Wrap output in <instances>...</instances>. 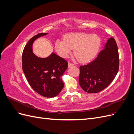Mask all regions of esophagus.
Segmentation results:
<instances>
[{"mask_svg": "<svg viewBox=\"0 0 134 134\" xmlns=\"http://www.w3.org/2000/svg\"><path fill=\"white\" fill-rule=\"evenodd\" d=\"M72 65H73V64H72V63H68V66L69 67H70V66H71Z\"/></svg>", "mask_w": 134, "mask_h": 134, "instance_id": "esophagus-1", "label": "esophagus"}]
</instances>
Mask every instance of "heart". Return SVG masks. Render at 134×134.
Masks as SVG:
<instances>
[{"label": "heart", "instance_id": "1", "mask_svg": "<svg viewBox=\"0 0 134 134\" xmlns=\"http://www.w3.org/2000/svg\"><path fill=\"white\" fill-rule=\"evenodd\" d=\"M100 44L101 39L98 35L79 32L66 35L64 40L56 41L55 47L63 58H67L74 49V54L79 62L87 63L95 57Z\"/></svg>", "mask_w": 134, "mask_h": 134}]
</instances>
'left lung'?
I'll list each match as a JSON object with an SVG mask.
<instances>
[{
    "mask_svg": "<svg viewBox=\"0 0 134 134\" xmlns=\"http://www.w3.org/2000/svg\"><path fill=\"white\" fill-rule=\"evenodd\" d=\"M119 69L118 47L115 40L111 37L94 61L80 66V86L88 93L99 92L110 84Z\"/></svg>",
    "mask_w": 134,
    "mask_h": 134,
    "instance_id": "8db88e82",
    "label": "left lung"
}]
</instances>
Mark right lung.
Wrapping results in <instances>:
<instances>
[{"label":"right lung","mask_w":134,"mask_h":134,"mask_svg":"<svg viewBox=\"0 0 134 134\" xmlns=\"http://www.w3.org/2000/svg\"><path fill=\"white\" fill-rule=\"evenodd\" d=\"M40 33L32 37L25 46L22 54V69L33 90L47 98L58 96L64 84L62 76L68 68V62L54 52L47 58L35 55L32 45L36 39L47 35Z\"/></svg>","instance_id":"1"}]
</instances>
